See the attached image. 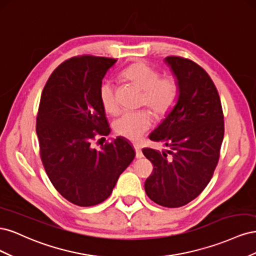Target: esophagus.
I'll return each mask as SVG.
<instances>
[{"label": "esophagus", "mask_w": 256, "mask_h": 256, "mask_svg": "<svg viewBox=\"0 0 256 256\" xmlns=\"http://www.w3.org/2000/svg\"><path fill=\"white\" fill-rule=\"evenodd\" d=\"M134 152H136V157L138 159H140V158L143 157V152H142L140 147H138V145H134Z\"/></svg>", "instance_id": "1"}]
</instances>
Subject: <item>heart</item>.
I'll return each instance as SVG.
<instances>
[{"mask_svg": "<svg viewBox=\"0 0 256 256\" xmlns=\"http://www.w3.org/2000/svg\"><path fill=\"white\" fill-rule=\"evenodd\" d=\"M122 76L136 84L143 90L142 104L147 106L158 116H164L175 106L180 85L173 76H161L156 68L138 62L122 72ZM100 102L109 114H116L120 110L115 86L106 80L99 88ZM152 126V116L148 110L125 112L113 124L115 134L130 141H138Z\"/></svg>", "mask_w": 256, "mask_h": 256, "instance_id": "obj_1", "label": "heart"}]
</instances>
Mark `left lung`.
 I'll use <instances>...</instances> for the list:
<instances>
[{
    "instance_id": "8db88e82",
    "label": "left lung",
    "mask_w": 256,
    "mask_h": 256,
    "mask_svg": "<svg viewBox=\"0 0 256 256\" xmlns=\"http://www.w3.org/2000/svg\"><path fill=\"white\" fill-rule=\"evenodd\" d=\"M164 62L176 76L180 95L150 138L171 150H142L154 164L144 187L154 203L175 208L194 200L210 182L220 157L224 116L219 92L202 67L174 56Z\"/></svg>"
}]
</instances>
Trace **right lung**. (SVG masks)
Masks as SVG:
<instances>
[{"label": "right lung", "instance_id": "obj_1", "mask_svg": "<svg viewBox=\"0 0 256 256\" xmlns=\"http://www.w3.org/2000/svg\"><path fill=\"white\" fill-rule=\"evenodd\" d=\"M116 60L82 56L63 62L49 76L38 108L36 132L46 173L62 196L82 207L109 198L136 156L124 138L99 150L92 147L96 136L110 134L99 88Z\"/></svg>", "mask_w": 256, "mask_h": 256}]
</instances>
